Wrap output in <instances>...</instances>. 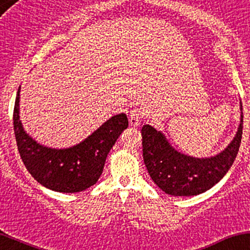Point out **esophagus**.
I'll return each mask as SVG.
<instances>
[{"label":"esophagus","mask_w":250,"mask_h":250,"mask_svg":"<svg viewBox=\"0 0 250 250\" xmlns=\"http://www.w3.org/2000/svg\"><path fill=\"white\" fill-rule=\"evenodd\" d=\"M128 116H130V125L133 127H138L142 119L145 117V110L142 107H136L132 111H130Z\"/></svg>","instance_id":"esophagus-1"}]
</instances>
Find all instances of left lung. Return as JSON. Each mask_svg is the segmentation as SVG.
<instances>
[{
	"instance_id": "1",
	"label": "left lung",
	"mask_w": 250,
	"mask_h": 250,
	"mask_svg": "<svg viewBox=\"0 0 250 250\" xmlns=\"http://www.w3.org/2000/svg\"><path fill=\"white\" fill-rule=\"evenodd\" d=\"M242 127L241 112L240 126L230 144L214 157L196 158L178 152L161 131L144 125L142 127L143 158L148 175L163 191L171 196H196L207 191L231 167L240 148Z\"/></svg>"
}]
</instances>
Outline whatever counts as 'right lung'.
Returning a JSON list of instances; mask_svg holds the SVG:
<instances>
[{
  "label": "right lung",
  "instance_id": "1",
  "mask_svg": "<svg viewBox=\"0 0 250 250\" xmlns=\"http://www.w3.org/2000/svg\"><path fill=\"white\" fill-rule=\"evenodd\" d=\"M20 88L14 106V132L22 162L34 179L58 192H80L102 176L106 157L118 137L128 126L125 113L116 114L79 144L52 148L35 142L20 120Z\"/></svg>",
  "mask_w": 250,
  "mask_h": 250
}]
</instances>
